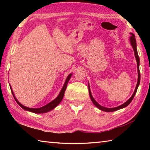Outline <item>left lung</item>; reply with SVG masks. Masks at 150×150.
Here are the masks:
<instances>
[{
  "instance_id": "obj_1",
  "label": "left lung",
  "mask_w": 150,
  "mask_h": 150,
  "mask_svg": "<svg viewBox=\"0 0 150 150\" xmlns=\"http://www.w3.org/2000/svg\"><path fill=\"white\" fill-rule=\"evenodd\" d=\"M130 34H131V36L130 37V44H131L133 50H134V55H135V57H136V62H137V68H138V82H137V85L136 86V88H135V90H134V92L132 94V95L131 97L129 98V99L127 100L126 102H125L124 104H122V105H121L118 106H116V107H115V108H106V107H105V106H103L100 105L99 104H98L95 100V98H93L92 94H91L90 87H89V84H88V93H89V96H90V98H91V101H92L93 103L94 104V105H95V106H96V107H97L98 109H100V110H103V111H105V112H114V111L120 110V109H122V108H125L126 106L129 105V104H130L132 102V100H133L134 96H135L136 93V91H137V90H138V86L139 85V83H140V72H139V58L138 54V51H137L136 41V38H135V35H134V34H132V33H130Z\"/></svg>"
}]
</instances>
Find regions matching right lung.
I'll return each instance as SVG.
<instances>
[{
    "mask_svg": "<svg viewBox=\"0 0 150 150\" xmlns=\"http://www.w3.org/2000/svg\"><path fill=\"white\" fill-rule=\"evenodd\" d=\"M72 76V73H70V74L67 76V79H66L65 80V82L64 83V85H63V87L62 88V90H61L60 93L58 96H57L56 98H55L54 100H53L52 101H51L50 103H49L47 104V105H45L44 106H42V107H40V108H28V107H26V106H25L24 105H22L21 103H20L18 100L16 99V98L14 96V94L13 91L12 89V87L10 85V87H11V90L12 91V95H13V96L15 100L16 101V103L18 104V105L21 106V107L24 109L25 110H27V111H30V112H34V113H36V114H42V113H45V112H49L50 110H53V109L55 108L56 106L59 105V104L61 103V101L62 100L63 98V96H64V93H65V91L66 90V88H67V83L69 82V79Z\"/></svg>",
    "mask_w": 150,
    "mask_h": 150,
    "instance_id": "right-lung-1",
    "label": "right lung"
}]
</instances>
